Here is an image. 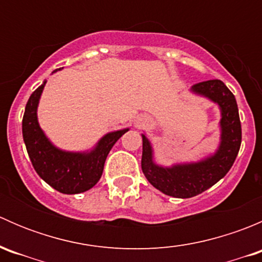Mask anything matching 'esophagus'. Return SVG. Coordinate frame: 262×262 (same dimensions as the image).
Masks as SVG:
<instances>
[{"instance_id": "esophagus-1", "label": "esophagus", "mask_w": 262, "mask_h": 262, "mask_svg": "<svg viewBox=\"0 0 262 262\" xmlns=\"http://www.w3.org/2000/svg\"><path fill=\"white\" fill-rule=\"evenodd\" d=\"M137 126H142L144 124V120H139V121H137Z\"/></svg>"}]
</instances>
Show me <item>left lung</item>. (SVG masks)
Listing matches in <instances>:
<instances>
[{"instance_id":"left-lung-1","label":"left lung","mask_w":262,"mask_h":262,"mask_svg":"<svg viewBox=\"0 0 262 262\" xmlns=\"http://www.w3.org/2000/svg\"><path fill=\"white\" fill-rule=\"evenodd\" d=\"M190 92L214 102L221 112L219 144L213 153L198 161L158 165L155 150L146 134L142 133V171L150 185L168 196L187 199L196 196L223 179L233 165L241 147V121L234 95L221 80L194 84Z\"/></svg>"}]
</instances>
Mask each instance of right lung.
Returning a JSON list of instances; mask_svg holds the SVG:
<instances>
[{"mask_svg":"<svg viewBox=\"0 0 262 262\" xmlns=\"http://www.w3.org/2000/svg\"><path fill=\"white\" fill-rule=\"evenodd\" d=\"M57 71H53L55 73ZM47 80L31 94L23 118V138L34 170L62 194H80L94 187L104 171L113 146L129 128L109 132L87 150H64L47 137L38 120V106Z\"/></svg>","mask_w":262,"mask_h":262,"instance_id":"1","label":"right lung"}]
</instances>
